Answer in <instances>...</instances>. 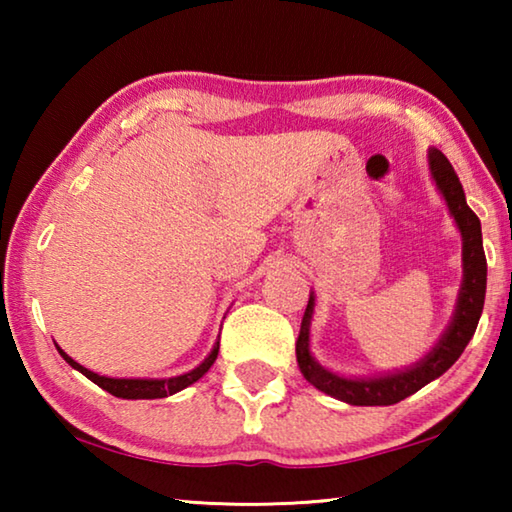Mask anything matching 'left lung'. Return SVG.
Masks as SVG:
<instances>
[{
    "instance_id": "left-lung-1",
    "label": "left lung",
    "mask_w": 512,
    "mask_h": 512,
    "mask_svg": "<svg viewBox=\"0 0 512 512\" xmlns=\"http://www.w3.org/2000/svg\"><path fill=\"white\" fill-rule=\"evenodd\" d=\"M429 169L436 180V187L447 201L449 214L461 230L463 237V284L458 291V302L452 323H449L443 339L438 341L427 357L420 359L415 366L406 370L388 372L384 377L368 379H350L336 372L325 370L311 357L309 352V323L314 314V293L309 296L305 316H302L300 334L296 341V357L300 372L305 375L311 386L318 391L336 397V400L348 402L352 406H391L402 402L404 397L418 393L429 381L438 379L443 372L454 366L461 357L465 345L476 332L479 325L483 300H485V280H488V264H485L483 239H481V221L470 205L465 201V192L461 180L449 160L438 149L429 151Z\"/></svg>"
}]
</instances>
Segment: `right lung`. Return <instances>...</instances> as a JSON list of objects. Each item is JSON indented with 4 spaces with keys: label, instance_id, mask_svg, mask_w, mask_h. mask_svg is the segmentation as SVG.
<instances>
[{
    "label": "right lung",
    "instance_id": "right-lung-1",
    "mask_svg": "<svg viewBox=\"0 0 512 512\" xmlns=\"http://www.w3.org/2000/svg\"><path fill=\"white\" fill-rule=\"evenodd\" d=\"M58 348V345H56ZM60 357H63L69 366L74 370L83 372L85 377L94 384L101 386L103 391H108L110 395L121 397V400H158V397H167L173 395L178 391H183L189 384H194V381L201 379L207 370L212 368V363L216 361V354H219V343L214 345L212 352L207 354V359L201 363V366H196L194 370L185 372V375H178V377H169V379H115V377H103L97 375V372H92L88 368H83L81 363H76L72 357H67V354L58 348Z\"/></svg>",
    "mask_w": 512,
    "mask_h": 512
}]
</instances>
